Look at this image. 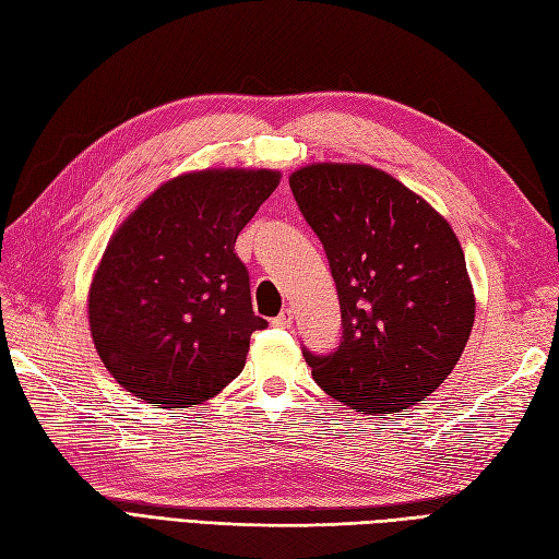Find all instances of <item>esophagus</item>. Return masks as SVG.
Segmentation results:
<instances>
[{
	"label": "esophagus",
	"instance_id": "34e87169",
	"mask_svg": "<svg viewBox=\"0 0 559 559\" xmlns=\"http://www.w3.org/2000/svg\"><path fill=\"white\" fill-rule=\"evenodd\" d=\"M293 311L290 309H283L281 313H278V317L274 319V321H271V323H274L276 328H290L293 325Z\"/></svg>",
	"mask_w": 559,
	"mask_h": 559
}]
</instances>
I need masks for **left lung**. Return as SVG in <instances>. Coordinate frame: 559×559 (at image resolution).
Returning <instances> with one entry per match:
<instances>
[{
  "label": "left lung",
  "instance_id": "obj_1",
  "mask_svg": "<svg viewBox=\"0 0 559 559\" xmlns=\"http://www.w3.org/2000/svg\"><path fill=\"white\" fill-rule=\"evenodd\" d=\"M337 285L342 340L305 359L319 388L364 413H402L449 378L475 323L451 224L388 171L313 163L290 175Z\"/></svg>",
  "mask_w": 559,
  "mask_h": 559
}]
</instances>
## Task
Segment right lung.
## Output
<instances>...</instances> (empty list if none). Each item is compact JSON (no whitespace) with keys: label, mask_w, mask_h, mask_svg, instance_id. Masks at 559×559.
<instances>
[{"label":"right lung","mask_w":559,"mask_h":559,"mask_svg":"<svg viewBox=\"0 0 559 559\" xmlns=\"http://www.w3.org/2000/svg\"><path fill=\"white\" fill-rule=\"evenodd\" d=\"M278 181L274 169L189 171L112 234L90 288V328L127 392L189 408L238 378L266 321L254 317L234 246Z\"/></svg>","instance_id":"add662e5"}]
</instances>
